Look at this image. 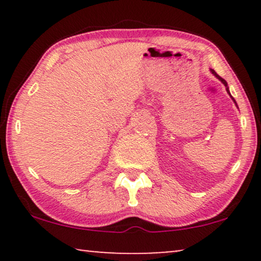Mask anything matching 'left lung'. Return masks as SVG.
Returning a JSON list of instances; mask_svg holds the SVG:
<instances>
[{"label": "left lung", "mask_w": 261, "mask_h": 261, "mask_svg": "<svg viewBox=\"0 0 261 261\" xmlns=\"http://www.w3.org/2000/svg\"><path fill=\"white\" fill-rule=\"evenodd\" d=\"M210 72H212V73L214 74V76H215V77L217 78V80H219V81L221 82V83H222V84L224 85V87H226V90H227V92H228V94H229V96H230V97H231V95H230V92H229V88H228V84H227V82H226V81H224V80H223V78H221V77L219 76V74H217V73L215 72V71H214L213 69H210ZM231 99H233V101H234V103H235V106H237V107H238V105H237V102H235V99H234L233 97H231Z\"/></svg>", "instance_id": "obj_1"}]
</instances>
